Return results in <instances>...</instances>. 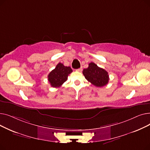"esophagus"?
I'll return each mask as SVG.
<instances>
[{"label": "esophagus", "instance_id": "obj_1", "mask_svg": "<svg viewBox=\"0 0 150 150\" xmlns=\"http://www.w3.org/2000/svg\"><path fill=\"white\" fill-rule=\"evenodd\" d=\"M82 70H83V68H82V67H80V68H79V69H76V71H78V72H81Z\"/></svg>", "mask_w": 150, "mask_h": 150}]
</instances>
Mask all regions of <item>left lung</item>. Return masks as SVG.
<instances>
[{"mask_svg":"<svg viewBox=\"0 0 150 150\" xmlns=\"http://www.w3.org/2000/svg\"><path fill=\"white\" fill-rule=\"evenodd\" d=\"M83 74L85 78L96 87H103L108 83V73L105 69L99 67L93 62L89 64V67L84 69Z\"/></svg>","mask_w":150,"mask_h":150,"instance_id":"obj_1","label":"left lung"}]
</instances>
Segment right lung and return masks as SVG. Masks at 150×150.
I'll use <instances>...</instances> for the list:
<instances>
[{
	"label": "right lung",
	"mask_w": 150,
	"mask_h": 150,
	"mask_svg": "<svg viewBox=\"0 0 150 150\" xmlns=\"http://www.w3.org/2000/svg\"><path fill=\"white\" fill-rule=\"evenodd\" d=\"M72 72L70 67L64 66L59 62L54 69L52 70L48 75V80L53 88H59L66 81L68 75Z\"/></svg>",
	"instance_id": "1"
}]
</instances>
